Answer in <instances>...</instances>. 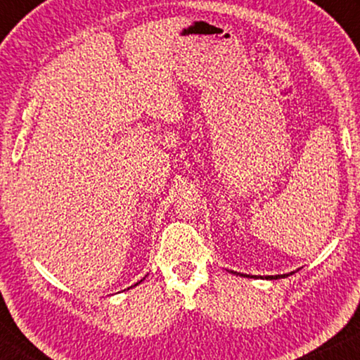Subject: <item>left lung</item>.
I'll use <instances>...</instances> for the list:
<instances>
[{
    "mask_svg": "<svg viewBox=\"0 0 360 360\" xmlns=\"http://www.w3.org/2000/svg\"><path fill=\"white\" fill-rule=\"evenodd\" d=\"M280 277H287V275H270V277H265V278H270V280H275V278H280Z\"/></svg>",
    "mask_w": 360,
    "mask_h": 360,
    "instance_id": "left-lung-1",
    "label": "left lung"
}]
</instances>
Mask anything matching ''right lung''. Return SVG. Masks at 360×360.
<instances>
[{
    "label": "right lung",
    "instance_id": "right-lung-1",
    "mask_svg": "<svg viewBox=\"0 0 360 360\" xmlns=\"http://www.w3.org/2000/svg\"><path fill=\"white\" fill-rule=\"evenodd\" d=\"M136 285H137V283H136Z\"/></svg>",
    "mask_w": 360,
    "mask_h": 360
}]
</instances>
